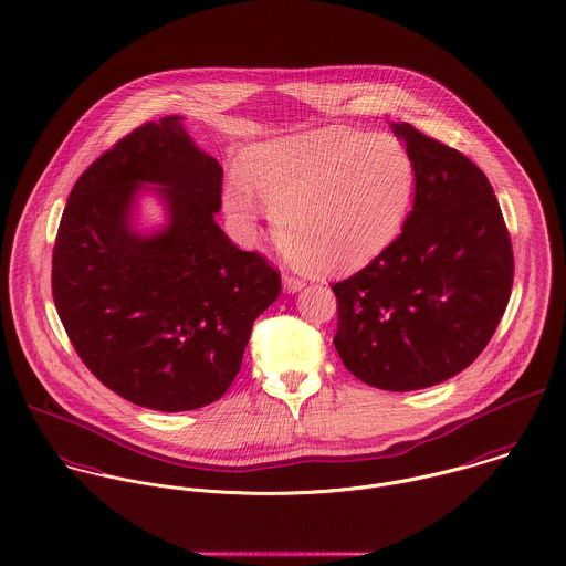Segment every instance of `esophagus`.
<instances>
[{"mask_svg":"<svg viewBox=\"0 0 566 566\" xmlns=\"http://www.w3.org/2000/svg\"><path fill=\"white\" fill-rule=\"evenodd\" d=\"M305 287V281L298 279V276H292V274H285L283 276V290L287 294H294V292H301Z\"/></svg>","mask_w":566,"mask_h":566,"instance_id":"1","label":"esophagus"}]
</instances>
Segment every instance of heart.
I'll use <instances>...</instances> for the list:
<instances>
[{"label": "heart", "mask_w": 566, "mask_h": 566, "mask_svg": "<svg viewBox=\"0 0 566 566\" xmlns=\"http://www.w3.org/2000/svg\"><path fill=\"white\" fill-rule=\"evenodd\" d=\"M243 174L250 188L230 180L223 189L228 217L250 234L263 200L283 250L323 274L374 263L399 234L415 185L412 163L395 138L340 129L256 145Z\"/></svg>", "instance_id": "obj_1"}]
</instances>
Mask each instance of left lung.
<instances>
[{"label": "left lung", "mask_w": 566, "mask_h": 566, "mask_svg": "<svg viewBox=\"0 0 566 566\" xmlns=\"http://www.w3.org/2000/svg\"><path fill=\"white\" fill-rule=\"evenodd\" d=\"M415 171L401 234L358 274L332 285L336 352L381 390L434 386L470 367L494 336L514 254L485 174L452 147L392 123Z\"/></svg>", "instance_id": "8db88e82"}]
</instances>
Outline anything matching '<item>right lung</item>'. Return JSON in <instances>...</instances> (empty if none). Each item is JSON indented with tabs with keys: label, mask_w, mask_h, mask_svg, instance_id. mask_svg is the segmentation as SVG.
Listing matches in <instances>:
<instances>
[{
	"label": "right lung",
	"mask_w": 566,
	"mask_h": 566,
	"mask_svg": "<svg viewBox=\"0 0 566 566\" xmlns=\"http://www.w3.org/2000/svg\"><path fill=\"white\" fill-rule=\"evenodd\" d=\"M221 182L182 116H167L118 140L70 192L52 252L54 305L85 367L132 403L180 412L217 401L252 323L281 294V274L214 223ZM143 189L170 217L149 235L130 226Z\"/></svg>",
	"instance_id": "1"
}]
</instances>
